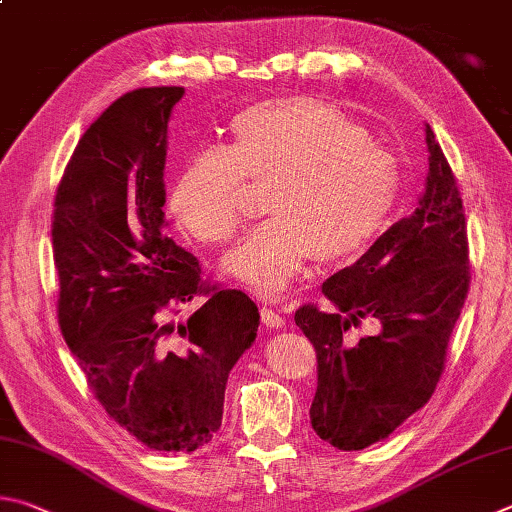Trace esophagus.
Here are the masks:
<instances>
[{
    "label": "esophagus",
    "mask_w": 512,
    "mask_h": 512,
    "mask_svg": "<svg viewBox=\"0 0 512 512\" xmlns=\"http://www.w3.org/2000/svg\"><path fill=\"white\" fill-rule=\"evenodd\" d=\"M259 315H262V322L266 324V327H271V329H282L286 324L282 315L275 309H268V306H262V309H259Z\"/></svg>",
    "instance_id": "esophagus-1"
}]
</instances>
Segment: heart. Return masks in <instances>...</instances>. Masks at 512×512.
Returning <instances> with one entry per match:
<instances>
[{
  "instance_id": "heart-1",
  "label": "heart",
  "mask_w": 512,
  "mask_h": 512,
  "mask_svg": "<svg viewBox=\"0 0 512 512\" xmlns=\"http://www.w3.org/2000/svg\"><path fill=\"white\" fill-rule=\"evenodd\" d=\"M266 185L271 219L224 257V271L262 297H277L315 257L347 262L387 224L398 165L327 100L288 96L232 118L230 145L194 154L167 208L201 244H226L246 217L248 184Z\"/></svg>"
}]
</instances>
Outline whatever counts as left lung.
Returning a JSON list of instances; mask_svg holds the SVG:
<instances>
[{
    "label": "left lung",
    "instance_id": "left-lung-1",
    "mask_svg": "<svg viewBox=\"0 0 512 512\" xmlns=\"http://www.w3.org/2000/svg\"><path fill=\"white\" fill-rule=\"evenodd\" d=\"M430 152L418 208L383 232L356 264L322 284L336 306L304 304L295 324L318 358L311 425L338 450L387 439L430 401L470 288L468 226L452 167L425 127ZM365 319L379 331L348 336Z\"/></svg>",
    "mask_w": 512,
    "mask_h": 512
}]
</instances>
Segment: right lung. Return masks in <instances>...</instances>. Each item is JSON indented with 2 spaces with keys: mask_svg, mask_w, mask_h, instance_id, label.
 I'll return each instance as SVG.
<instances>
[{
  "mask_svg": "<svg viewBox=\"0 0 512 512\" xmlns=\"http://www.w3.org/2000/svg\"><path fill=\"white\" fill-rule=\"evenodd\" d=\"M183 87L129 91L82 134L53 201L58 324L109 418L152 450L194 452L224 416L259 311L165 235L167 120ZM194 296L189 322L171 318Z\"/></svg>",
  "mask_w": 512,
  "mask_h": 512,
  "instance_id": "add662e5",
  "label": "right lung"
}]
</instances>
